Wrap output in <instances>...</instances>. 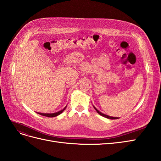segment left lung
<instances>
[{
    "label": "left lung",
    "instance_id": "obj_1",
    "mask_svg": "<svg viewBox=\"0 0 161 161\" xmlns=\"http://www.w3.org/2000/svg\"><path fill=\"white\" fill-rule=\"evenodd\" d=\"M93 107H94V106H93ZM94 108H95V109L97 111V113H98L99 115H102V116L105 117V118H106L111 119H118V118H115V117H111V116H109V115H105V114H102L101 112H100L99 110H97V109L95 108V107H94Z\"/></svg>",
    "mask_w": 161,
    "mask_h": 161
}]
</instances>
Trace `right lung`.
<instances>
[{"label":"right lung","mask_w":161,"mask_h":161,"mask_svg":"<svg viewBox=\"0 0 161 161\" xmlns=\"http://www.w3.org/2000/svg\"><path fill=\"white\" fill-rule=\"evenodd\" d=\"M66 108V106L63 109H62V110H60L59 111H58V112H56V113H53V114H42V113H39V112H37V114H40V115H43V116L48 117V118H53V117H56V116H57L58 115H60V114H62V112L64 111V109Z\"/></svg>","instance_id":"right-lung-1"}]
</instances>
